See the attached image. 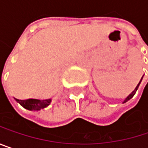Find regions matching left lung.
Returning <instances> with one entry per match:
<instances>
[{"instance_id": "left-lung-1", "label": "left lung", "mask_w": 148, "mask_h": 148, "mask_svg": "<svg viewBox=\"0 0 148 148\" xmlns=\"http://www.w3.org/2000/svg\"><path fill=\"white\" fill-rule=\"evenodd\" d=\"M142 78H143V76H142ZM142 78H141V79H142ZM141 79H140V81H141ZM140 82H139V84H138V85H137V86H136V87H135V89H134V91H133V92H132V93H131V94H130V95H129V96H128V97H127V98H126V99H125V100H124V102H123V103H126V102H128V101H129V100H130V99H132V98H133V97H134V94H135V92H136V91H137V89H138V87H139V85H140Z\"/></svg>"}]
</instances>
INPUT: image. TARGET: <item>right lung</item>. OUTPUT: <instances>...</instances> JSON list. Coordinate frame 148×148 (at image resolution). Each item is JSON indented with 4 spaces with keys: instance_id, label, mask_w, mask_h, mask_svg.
<instances>
[{
    "instance_id": "add662e5",
    "label": "right lung",
    "mask_w": 148,
    "mask_h": 148,
    "mask_svg": "<svg viewBox=\"0 0 148 148\" xmlns=\"http://www.w3.org/2000/svg\"><path fill=\"white\" fill-rule=\"evenodd\" d=\"M16 101L25 109H27L29 110H39L41 109L47 107L50 103L51 100L50 99L38 100V99H32L26 100H19L16 99Z\"/></svg>"
}]
</instances>
